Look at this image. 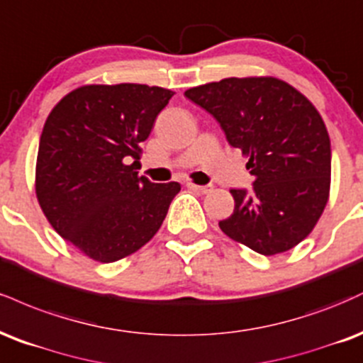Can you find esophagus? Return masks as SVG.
<instances>
[{"label":"esophagus","mask_w":363,"mask_h":363,"mask_svg":"<svg viewBox=\"0 0 363 363\" xmlns=\"http://www.w3.org/2000/svg\"><path fill=\"white\" fill-rule=\"evenodd\" d=\"M186 189L199 191V194H208V191H212V185H197L194 182H186Z\"/></svg>","instance_id":"obj_1"}]
</instances>
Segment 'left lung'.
Returning <instances> with one entry per match:
<instances>
[{"label":"left lung","mask_w":363,"mask_h":363,"mask_svg":"<svg viewBox=\"0 0 363 363\" xmlns=\"http://www.w3.org/2000/svg\"><path fill=\"white\" fill-rule=\"evenodd\" d=\"M233 147L248 157L253 190H231L234 212L220 220L225 236L265 257L309 236L330 199L331 144L311 101L274 76L225 78L190 88Z\"/></svg>","instance_id":"1"}]
</instances>
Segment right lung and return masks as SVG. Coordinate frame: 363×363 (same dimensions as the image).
<instances>
[{"label": "right lung", "mask_w": 363, "mask_h": 363, "mask_svg": "<svg viewBox=\"0 0 363 363\" xmlns=\"http://www.w3.org/2000/svg\"><path fill=\"white\" fill-rule=\"evenodd\" d=\"M173 95L147 84H84L47 117L37 200L55 231L95 262L113 263L151 241L182 189L135 172L139 144Z\"/></svg>", "instance_id": "add662e5"}]
</instances>
